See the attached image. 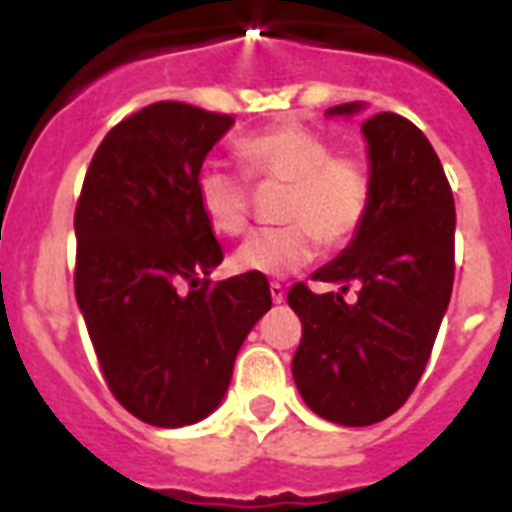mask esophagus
I'll return each instance as SVG.
<instances>
[{
  "instance_id": "34e87169",
  "label": "esophagus",
  "mask_w": 512,
  "mask_h": 512,
  "mask_svg": "<svg viewBox=\"0 0 512 512\" xmlns=\"http://www.w3.org/2000/svg\"><path fill=\"white\" fill-rule=\"evenodd\" d=\"M284 298H287V292H284L282 284L271 282V300H273V303H284Z\"/></svg>"
}]
</instances>
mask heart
Here are the masks:
<instances>
[{"mask_svg":"<svg viewBox=\"0 0 512 512\" xmlns=\"http://www.w3.org/2000/svg\"><path fill=\"white\" fill-rule=\"evenodd\" d=\"M241 163L260 182L287 185L279 217L284 228L260 230L233 255V268L260 276H290L306 268L327 247H343L368 217L370 174L354 155H338L317 131L287 123L241 139ZM198 204L220 236H241L249 228V185L222 169L198 174Z\"/></svg>","mask_w":512,"mask_h":512,"instance_id":"heart-1","label":"heart"}]
</instances>
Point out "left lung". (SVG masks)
I'll return each instance as SVG.
<instances>
[{"label":"left lung","instance_id":"8db88e82","mask_svg":"<svg viewBox=\"0 0 512 512\" xmlns=\"http://www.w3.org/2000/svg\"><path fill=\"white\" fill-rule=\"evenodd\" d=\"M351 101L327 117L360 115ZM368 142V217L341 255L314 271L338 292L295 284L287 303L303 322L292 378L311 411L368 427L400 408L427 368L454 287V195L438 152L411 120L378 112ZM358 284L354 301L342 298Z\"/></svg>","mask_w":512,"mask_h":512}]
</instances>
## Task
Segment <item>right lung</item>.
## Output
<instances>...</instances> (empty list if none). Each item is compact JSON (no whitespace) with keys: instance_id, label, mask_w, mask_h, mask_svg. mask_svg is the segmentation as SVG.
Returning a JSON list of instances; mask_svg holds the SVG:
<instances>
[{"instance_id":"obj_1","label":"right lung","mask_w":512,"mask_h":512,"mask_svg":"<svg viewBox=\"0 0 512 512\" xmlns=\"http://www.w3.org/2000/svg\"><path fill=\"white\" fill-rule=\"evenodd\" d=\"M230 126L182 101L139 109L104 136L74 212L77 306L112 395L152 427L217 411L241 343L271 308L260 273L209 279L222 247L198 174Z\"/></svg>"}]
</instances>
